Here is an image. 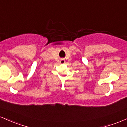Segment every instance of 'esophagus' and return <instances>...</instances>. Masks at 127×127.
I'll list each match as a JSON object with an SVG mask.
<instances>
[{"label": "esophagus", "instance_id": "obj_1", "mask_svg": "<svg viewBox=\"0 0 127 127\" xmlns=\"http://www.w3.org/2000/svg\"><path fill=\"white\" fill-rule=\"evenodd\" d=\"M64 62H65L64 60H61L60 63H64Z\"/></svg>", "mask_w": 127, "mask_h": 127}]
</instances>
